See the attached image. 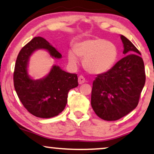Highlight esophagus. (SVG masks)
I'll return each mask as SVG.
<instances>
[{"mask_svg":"<svg viewBox=\"0 0 154 154\" xmlns=\"http://www.w3.org/2000/svg\"><path fill=\"white\" fill-rule=\"evenodd\" d=\"M85 82H86L85 78L82 76V75H80L79 78H78V83H79V84H84Z\"/></svg>","mask_w":154,"mask_h":154,"instance_id":"34e87169","label":"esophagus"}]
</instances>
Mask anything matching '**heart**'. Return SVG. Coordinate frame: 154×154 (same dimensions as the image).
<instances>
[{
    "label": "heart",
    "mask_w": 154,
    "mask_h": 154,
    "mask_svg": "<svg viewBox=\"0 0 154 154\" xmlns=\"http://www.w3.org/2000/svg\"><path fill=\"white\" fill-rule=\"evenodd\" d=\"M78 57L83 59L85 70L93 75L105 73L113 67L118 59V47L102 38H92L77 43L68 53L70 63L76 65Z\"/></svg>",
    "instance_id": "1"
}]
</instances>
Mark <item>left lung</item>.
Segmentation results:
<instances>
[{
	"label": "left lung",
	"mask_w": 154,
	"mask_h": 154,
	"mask_svg": "<svg viewBox=\"0 0 154 154\" xmlns=\"http://www.w3.org/2000/svg\"><path fill=\"white\" fill-rule=\"evenodd\" d=\"M120 38L123 53L127 55L108 72L97 75L93 83L92 108L99 118L106 121L118 120L136 109L145 84L140 52L125 36Z\"/></svg>",
	"instance_id": "8db88e82"
}]
</instances>
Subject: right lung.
<instances>
[{
	"mask_svg": "<svg viewBox=\"0 0 154 154\" xmlns=\"http://www.w3.org/2000/svg\"><path fill=\"white\" fill-rule=\"evenodd\" d=\"M45 49L52 57L61 54L49 42L41 36L34 37L20 50L14 71V86L18 98L27 111L41 118L57 116L65 109L70 89L78 86L77 75L53 66L43 79L34 80L27 75V63L34 51Z\"/></svg>",
	"mask_w": 154,
	"mask_h": 154,
	"instance_id": "1",
	"label": "right lung"
}]
</instances>
